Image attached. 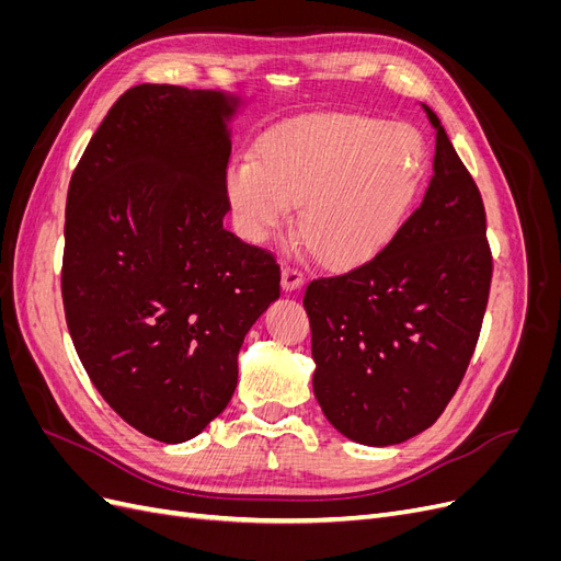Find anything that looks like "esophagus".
Returning a JSON list of instances; mask_svg holds the SVG:
<instances>
[{
    "label": "esophagus",
    "instance_id": "34e87169",
    "mask_svg": "<svg viewBox=\"0 0 561 561\" xmlns=\"http://www.w3.org/2000/svg\"><path fill=\"white\" fill-rule=\"evenodd\" d=\"M301 285H304V274H301V271L285 266L283 274H280V287H283V290L285 293H295V290H299Z\"/></svg>",
    "mask_w": 561,
    "mask_h": 561
}]
</instances>
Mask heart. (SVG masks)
Instances as JSON below:
<instances>
[{
	"label": "heart",
	"mask_w": 561,
	"mask_h": 561,
	"mask_svg": "<svg viewBox=\"0 0 561 561\" xmlns=\"http://www.w3.org/2000/svg\"><path fill=\"white\" fill-rule=\"evenodd\" d=\"M426 142L407 124L365 114H307L268 128L254 161L227 168L233 225L252 245L290 225L322 266L355 268L400 231L426 178Z\"/></svg>",
	"instance_id": "b5f03b06"
}]
</instances>
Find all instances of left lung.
<instances>
[{
  "mask_svg": "<svg viewBox=\"0 0 561 561\" xmlns=\"http://www.w3.org/2000/svg\"><path fill=\"white\" fill-rule=\"evenodd\" d=\"M421 206L375 260L309 283L313 393L344 437L400 445L445 412L478 344L491 252L478 184L443 128Z\"/></svg>",
  "mask_w": 561,
  "mask_h": 561,
  "instance_id": "1",
  "label": "left lung"
}]
</instances>
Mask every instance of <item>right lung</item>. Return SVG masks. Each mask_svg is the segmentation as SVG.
Listing matches in <instances>:
<instances>
[{
    "mask_svg": "<svg viewBox=\"0 0 561 561\" xmlns=\"http://www.w3.org/2000/svg\"><path fill=\"white\" fill-rule=\"evenodd\" d=\"M248 100L140 83L67 192L62 301L98 393L165 445L225 412L248 330L280 297L271 254L225 229L231 124Z\"/></svg>",
    "mask_w": 561,
    "mask_h": 561,
    "instance_id": "add662e5",
    "label": "right lung"
}]
</instances>
